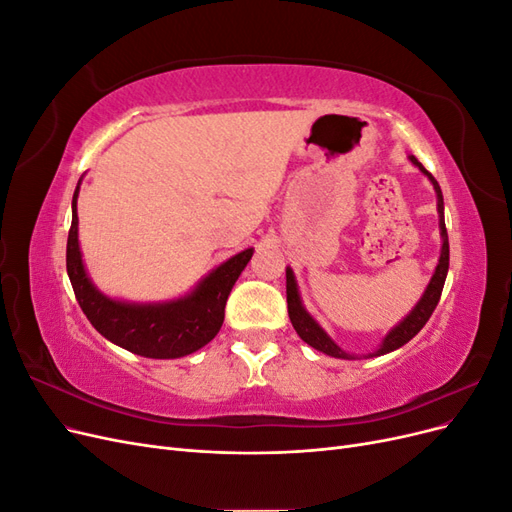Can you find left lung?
I'll return each instance as SVG.
<instances>
[{
	"label": "left lung",
	"instance_id": "left-lung-1",
	"mask_svg": "<svg viewBox=\"0 0 512 512\" xmlns=\"http://www.w3.org/2000/svg\"><path fill=\"white\" fill-rule=\"evenodd\" d=\"M410 162L414 166H418V170H421L423 175H427V179L433 183V190H436L438 213H440L442 252H440L438 267H436V271H433V277H431V282L427 284L421 301H418L414 305L412 312L404 320H401L397 327H393L389 331V335L382 339L380 348L376 352L367 354V356H382L386 352H393V350L401 348L404 344H408L410 339L425 327L429 316L433 314V309H436V305L440 301V294H442V288H444V282H446V273H448V235H446V224H444V198H442V190H440L438 181L431 177V173L421 162H418L414 156H410ZM286 299H288V316H290L292 327H294V331L299 333V337L303 339L305 344H309V346L324 352V354L335 356V359H354L352 354H346L342 348H339L333 342V339L327 335V331H324L320 324L307 314V309L301 303V294H299L297 280H294V273H292L290 267L286 269Z\"/></svg>",
	"mask_w": 512,
	"mask_h": 512
}]
</instances>
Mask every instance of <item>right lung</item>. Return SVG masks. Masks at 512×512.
<instances>
[{"label":"right lung","instance_id":"add662e5","mask_svg":"<svg viewBox=\"0 0 512 512\" xmlns=\"http://www.w3.org/2000/svg\"><path fill=\"white\" fill-rule=\"evenodd\" d=\"M81 185V181H79ZM79 185L72 196V226L68 232L66 267L83 314L94 329L108 342L126 348L147 359H179L209 344L218 335L224 322V307L228 294L247 267L254 250L228 258L213 269L200 284L181 299L164 303H126L108 299L94 284L83 265L79 247V215L76 198Z\"/></svg>","mask_w":512,"mask_h":512}]
</instances>
